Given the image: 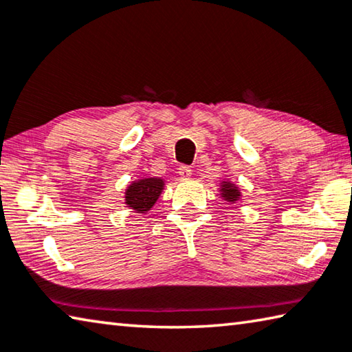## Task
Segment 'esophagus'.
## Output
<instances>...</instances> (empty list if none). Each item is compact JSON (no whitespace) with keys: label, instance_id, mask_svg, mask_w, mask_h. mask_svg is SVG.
<instances>
[{"label":"esophagus","instance_id":"34e87169","mask_svg":"<svg viewBox=\"0 0 352 352\" xmlns=\"http://www.w3.org/2000/svg\"><path fill=\"white\" fill-rule=\"evenodd\" d=\"M178 174H180V177L186 180V178H189L190 174H192V169H190L189 166H184L183 164V166H180V168H178Z\"/></svg>","mask_w":352,"mask_h":352}]
</instances>
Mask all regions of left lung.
Listing matches in <instances>:
<instances>
[{"label": "left lung", "mask_w": 352, "mask_h": 352, "mask_svg": "<svg viewBox=\"0 0 352 352\" xmlns=\"http://www.w3.org/2000/svg\"><path fill=\"white\" fill-rule=\"evenodd\" d=\"M222 197L226 201H236L239 199V189H237L233 183H228V182H223V186H222Z\"/></svg>", "instance_id": "left-lung-1"}]
</instances>
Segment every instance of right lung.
I'll return each instance as SVG.
<instances>
[{
    "instance_id": "obj_1",
    "label": "right lung",
    "mask_w": 352,
    "mask_h": 352,
    "mask_svg": "<svg viewBox=\"0 0 352 352\" xmlns=\"http://www.w3.org/2000/svg\"><path fill=\"white\" fill-rule=\"evenodd\" d=\"M162 178H142L126 190V204L136 212H146L155 205L163 190Z\"/></svg>"
}]
</instances>
